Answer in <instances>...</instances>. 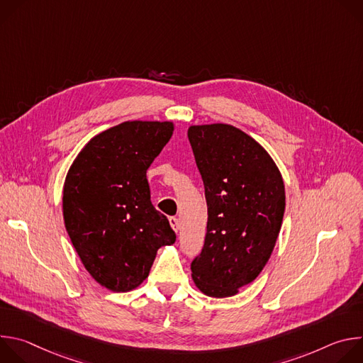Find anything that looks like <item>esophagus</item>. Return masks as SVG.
I'll return each mask as SVG.
<instances>
[{
    "label": "esophagus",
    "mask_w": 363,
    "mask_h": 363,
    "mask_svg": "<svg viewBox=\"0 0 363 363\" xmlns=\"http://www.w3.org/2000/svg\"><path fill=\"white\" fill-rule=\"evenodd\" d=\"M169 224H171V227H172V230H174L175 233L179 231V221H178V218L171 217V218H169Z\"/></svg>",
    "instance_id": "34e87169"
}]
</instances>
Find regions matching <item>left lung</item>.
<instances>
[{
	"label": "left lung",
	"instance_id": "obj_1",
	"mask_svg": "<svg viewBox=\"0 0 363 363\" xmlns=\"http://www.w3.org/2000/svg\"><path fill=\"white\" fill-rule=\"evenodd\" d=\"M188 139L208 206L192 279L206 296L231 297L257 279L274 250L286 208L284 182L269 152L231 125L189 126Z\"/></svg>",
	"mask_w": 363,
	"mask_h": 363
}]
</instances>
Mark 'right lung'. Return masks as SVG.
Listing matches in <instances>:
<instances>
[{"label":"right lung","mask_w":363,"mask_h":363,"mask_svg":"<svg viewBox=\"0 0 363 363\" xmlns=\"http://www.w3.org/2000/svg\"><path fill=\"white\" fill-rule=\"evenodd\" d=\"M172 132V122H123L91 138L67 172V234L84 269L108 290L136 289L157 251L175 242L168 218L150 202L146 179Z\"/></svg>","instance_id":"obj_1"}]
</instances>
